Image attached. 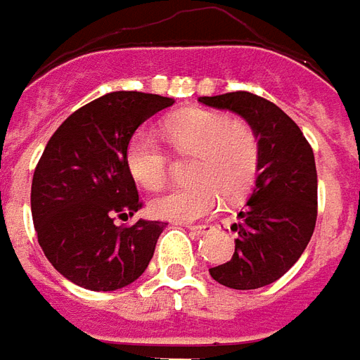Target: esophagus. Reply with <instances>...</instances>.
Wrapping results in <instances>:
<instances>
[{
	"label": "esophagus",
	"instance_id": "34e87169",
	"mask_svg": "<svg viewBox=\"0 0 360 360\" xmlns=\"http://www.w3.org/2000/svg\"><path fill=\"white\" fill-rule=\"evenodd\" d=\"M188 230H191L193 234H209L214 230V226H211V224H188Z\"/></svg>",
	"mask_w": 360,
	"mask_h": 360
}]
</instances>
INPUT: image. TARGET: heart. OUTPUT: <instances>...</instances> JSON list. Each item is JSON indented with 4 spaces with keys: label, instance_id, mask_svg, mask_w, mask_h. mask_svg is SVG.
<instances>
[{
    "label": "heart",
    "instance_id": "obj_1",
    "mask_svg": "<svg viewBox=\"0 0 360 360\" xmlns=\"http://www.w3.org/2000/svg\"><path fill=\"white\" fill-rule=\"evenodd\" d=\"M172 153L193 155L191 178L198 182L157 193L149 201L155 219L193 222L219 211L224 195L241 198L255 182L261 162L259 134L248 120L228 119L207 109L176 112L161 126ZM126 167L136 182L155 190L170 169L167 149L153 134L136 132L126 146Z\"/></svg>",
    "mask_w": 360,
    "mask_h": 360
}]
</instances>
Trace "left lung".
<instances>
[{"label":"left lung","mask_w":360,"mask_h":360,"mask_svg":"<svg viewBox=\"0 0 360 360\" xmlns=\"http://www.w3.org/2000/svg\"><path fill=\"white\" fill-rule=\"evenodd\" d=\"M199 103L238 112L259 134V176L248 207L232 226L238 232L234 255L209 269L226 288L257 290L284 276L314 232L319 182L313 148L301 128L264 97L230 91L199 97Z\"/></svg>","instance_id":"1"}]
</instances>
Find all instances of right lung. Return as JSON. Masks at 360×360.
Returning a JSON list of instances; mask_svg holds the SVG:
<instances>
[{
    "label": "right lung",
    "instance_id": "obj_1",
    "mask_svg": "<svg viewBox=\"0 0 360 360\" xmlns=\"http://www.w3.org/2000/svg\"><path fill=\"white\" fill-rule=\"evenodd\" d=\"M174 103L141 91H112L80 107L47 141L32 178L38 243L57 272L80 288L112 291L143 274L167 222L138 220L126 146L155 112Z\"/></svg>",
    "mask_w": 360,
    "mask_h": 360
}]
</instances>
